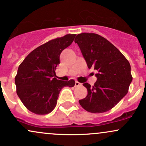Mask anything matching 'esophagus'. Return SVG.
<instances>
[{
	"instance_id": "obj_1",
	"label": "esophagus",
	"mask_w": 146,
	"mask_h": 146,
	"mask_svg": "<svg viewBox=\"0 0 146 146\" xmlns=\"http://www.w3.org/2000/svg\"><path fill=\"white\" fill-rule=\"evenodd\" d=\"M81 85H82L81 83L78 82H75V86H81Z\"/></svg>"
}]
</instances>
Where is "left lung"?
Returning <instances> with one entry per match:
<instances>
[{
	"label": "left lung",
	"instance_id": "left-lung-1",
	"mask_svg": "<svg viewBox=\"0 0 146 146\" xmlns=\"http://www.w3.org/2000/svg\"><path fill=\"white\" fill-rule=\"evenodd\" d=\"M78 44L88 68H94L97 81L93 86L83 84L88 90L79 103L86 111L102 113L116 106L128 93L132 80L128 60L118 48L106 38L96 33L77 35Z\"/></svg>",
	"mask_w": 146,
	"mask_h": 146
}]
</instances>
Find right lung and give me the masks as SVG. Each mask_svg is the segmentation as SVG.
Listing matches in <instances>:
<instances>
[{"instance_id":"1","label":"right lung","mask_w":146,"mask_h":146,"mask_svg":"<svg viewBox=\"0 0 146 146\" xmlns=\"http://www.w3.org/2000/svg\"><path fill=\"white\" fill-rule=\"evenodd\" d=\"M75 34L51 40L37 47L18 67L15 78L16 93L25 106L32 113L46 115L55 108L62 88L73 87L75 81L57 80L56 67L60 53L71 44Z\"/></svg>"}]
</instances>
